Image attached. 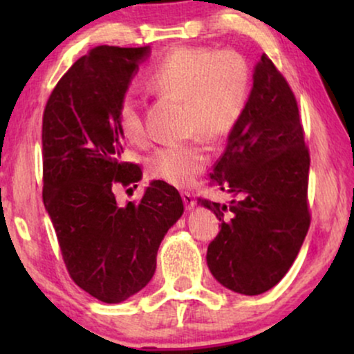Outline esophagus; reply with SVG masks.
I'll return each mask as SVG.
<instances>
[{"label": "esophagus", "instance_id": "esophagus-1", "mask_svg": "<svg viewBox=\"0 0 354 354\" xmlns=\"http://www.w3.org/2000/svg\"><path fill=\"white\" fill-rule=\"evenodd\" d=\"M182 200H183V203H185V207H187L188 211L193 209V207H195V205H196L195 196H193L192 193H188V192H183L182 193Z\"/></svg>", "mask_w": 354, "mask_h": 354}]
</instances>
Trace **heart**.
Instances as JSON below:
<instances>
[{
  "instance_id": "obj_1",
  "label": "heart",
  "mask_w": 354,
  "mask_h": 354,
  "mask_svg": "<svg viewBox=\"0 0 354 354\" xmlns=\"http://www.w3.org/2000/svg\"><path fill=\"white\" fill-rule=\"evenodd\" d=\"M147 85L154 93L174 96L185 103L183 122L188 135L217 143L235 129L243 115L251 91V72L245 57L234 50L180 46L169 51L153 67ZM115 122L127 142L138 147L147 145L142 106L132 91L119 100ZM206 162V149L195 140L158 148L148 164L154 177L171 185L187 187Z\"/></svg>"
}]
</instances>
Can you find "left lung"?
Returning <instances> with one entry per match:
<instances>
[{
	"label": "left lung",
	"mask_w": 354,
	"mask_h": 354,
	"mask_svg": "<svg viewBox=\"0 0 354 354\" xmlns=\"http://www.w3.org/2000/svg\"><path fill=\"white\" fill-rule=\"evenodd\" d=\"M308 177L309 151L297 100L263 55L243 115L211 174V185L235 200L221 205L200 198L221 221L206 254L217 282L253 297L283 279L311 224Z\"/></svg>",
	"instance_id": "1"
}]
</instances>
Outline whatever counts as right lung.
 Returning a JSON list of instances; mask_svg holds the SVG:
<instances>
[{
    "label": "right lung",
    "mask_w": 354,
    "mask_h": 354,
    "mask_svg": "<svg viewBox=\"0 0 354 354\" xmlns=\"http://www.w3.org/2000/svg\"><path fill=\"white\" fill-rule=\"evenodd\" d=\"M148 55L149 46L93 48L61 77L43 113V203L71 279L103 303L147 287L159 245L183 212L162 180L140 201H115V185L142 178L137 164L122 161L115 109Z\"/></svg>",
    "instance_id": "add662e5"
}]
</instances>
